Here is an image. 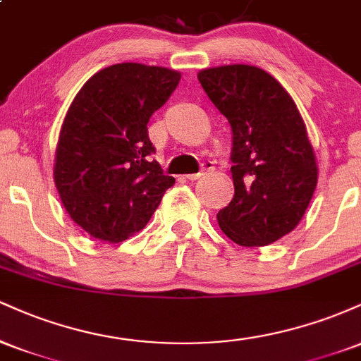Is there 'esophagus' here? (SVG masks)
I'll list each match as a JSON object with an SVG mask.
<instances>
[{"mask_svg":"<svg viewBox=\"0 0 361 361\" xmlns=\"http://www.w3.org/2000/svg\"><path fill=\"white\" fill-rule=\"evenodd\" d=\"M212 169H214L212 163H210V161H207V163L202 164V171L200 173H192V175H186V178H188L190 181H195V180H198V178L204 176L207 171H212Z\"/></svg>","mask_w":361,"mask_h":361,"instance_id":"obj_1","label":"esophagus"}]
</instances>
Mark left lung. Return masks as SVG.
I'll use <instances>...</instances> for the list:
<instances>
[{"label":"left lung","mask_w":361,"mask_h":361,"mask_svg":"<svg viewBox=\"0 0 361 361\" xmlns=\"http://www.w3.org/2000/svg\"><path fill=\"white\" fill-rule=\"evenodd\" d=\"M233 130L234 198L219 210L239 246H267L292 233L317 185V164L295 103L271 74L247 64L198 73Z\"/></svg>","instance_id":"8db88e82"}]
</instances>
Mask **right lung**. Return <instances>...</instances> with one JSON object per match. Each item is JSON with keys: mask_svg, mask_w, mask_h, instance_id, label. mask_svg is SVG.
Wrapping results in <instances>:
<instances>
[{"mask_svg": "<svg viewBox=\"0 0 361 361\" xmlns=\"http://www.w3.org/2000/svg\"><path fill=\"white\" fill-rule=\"evenodd\" d=\"M173 69L122 62L91 76L76 94L54 164L62 205L91 238L122 243L139 233L175 178L151 159V115L180 82Z\"/></svg>", "mask_w": 361, "mask_h": 361, "instance_id": "right-lung-1", "label": "right lung"}]
</instances>
